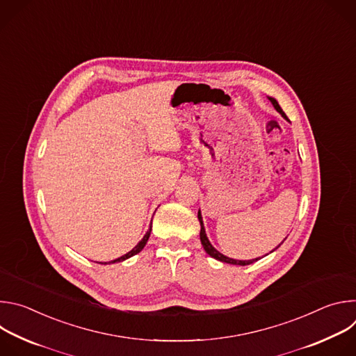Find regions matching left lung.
Masks as SVG:
<instances>
[{
    "label": "left lung",
    "instance_id": "8db88e82",
    "mask_svg": "<svg viewBox=\"0 0 356 356\" xmlns=\"http://www.w3.org/2000/svg\"><path fill=\"white\" fill-rule=\"evenodd\" d=\"M269 99H270V103L273 104V107H275V110L279 113V114H282V117L284 118V120H287V117H286V114L283 113V110L280 108V106H279V103L277 101L273 98V97H268ZM289 121V120H287ZM198 221H200V225H201V231H200V239H201V245H202V248H204V250L209 253V255L211 257V258H214V259H217V261H220V262H225V264H229V265H239V266H246V265H250V264H253V262H257V261H259L261 258H255V259H249V261H238V259H232V258H228V257H225V255H222L221 252H218L213 245H211V242L209 241V238H207V234H206V228H204V222H202V217H201V213L198 211ZM280 245H277V248H279ZM277 248H275V249H277ZM273 249V250H275ZM272 250V252H273Z\"/></svg>",
    "mask_w": 356,
    "mask_h": 356
}]
</instances>
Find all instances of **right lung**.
Wrapping results in <instances>:
<instances>
[{"mask_svg": "<svg viewBox=\"0 0 356 356\" xmlns=\"http://www.w3.org/2000/svg\"><path fill=\"white\" fill-rule=\"evenodd\" d=\"M150 231H152V222H150V227H149V229H147V232L143 235V238L138 242V245L135 246V248H132L128 253H125V255H122L121 258H118V259H114V261H111L110 264H115V262H122V261H125V259H128V258H131V257H134V255H136V253H139L142 249H143V246L146 245V242H147V239H149V236H150ZM101 264V262H99ZM101 265H107V262H104V264H101Z\"/></svg>", "mask_w": 356, "mask_h": 356, "instance_id": "add662e5", "label": "right lung"}]
</instances>
